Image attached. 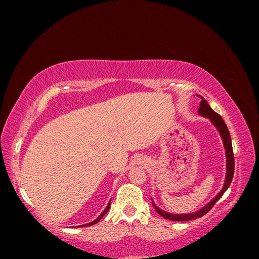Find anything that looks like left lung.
Returning a JSON list of instances; mask_svg holds the SVG:
<instances>
[{"instance_id": "obj_1", "label": "left lung", "mask_w": 259, "mask_h": 259, "mask_svg": "<svg viewBox=\"0 0 259 259\" xmlns=\"http://www.w3.org/2000/svg\"><path fill=\"white\" fill-rule=\"evenodd\" d=\"M198 112L200 115L207 117V119L211 122V124L214 125L216 130L218 131L219 135H221L223 139V144L225 147V151H226V178H225V183L223 186V189L217 193V195L211 199L206 205L203 206L197 211H193V213H188V214H173V213H168V211H165L161 209L159 206L155 205V203L152 200V205L155 208L156 213H159L162 217L165 219H169V221H175V222H187V221H192V219L202 217L203 215H205L210 208L215 205V203L222 198V195L225 193V191L228 189L231 180L233 177L234 173V159H233V151H232V144H231V137H230V133L228 131V127H227L226 123L224 122L223 117L216 113L213 109L209 107L207 104V101L202 97L200 107L198 109Z\"/></svg>"}]
</instances>
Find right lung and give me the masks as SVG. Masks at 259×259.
Segmentation results:
<instances>
[{"label":"right lung","mask_w":259,"mask_h":259,"mask_svg":"<svg viewBox=\"0 0 259 259\" xmlns=\"http://www.w3.org/2000/svg\"><path fill=\"white\" fill-rule=\"evenodd\" d=\"M109 208H110V201H109V203H108V204H107V206H106V208L104 209V211H103V213H101L96 219H95V221H93V222H91V223H89V224H85V225H81V226H77V227H86V226H92V225H95V224H97L99 221H100V219L101 218H103L104 217V215L107 213V211L109 210Z\"/></svg>","instance_id":"1"}]
</instances>
